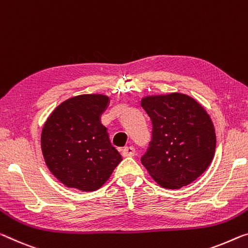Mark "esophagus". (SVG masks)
<instances>
[{
    "mask_svg": "<svg viewBox=\"0 0 248 248\" xmlns=\"http://www.w3.org/2000/svg\"><path fill=\"white\" fill-rule=\"evenodd\" d=\"M135 154V148L133 146H125L123 150H122V155L124 157H132Z\"/></svg>",
    "mask_w": 248,
    "mask_h": 248,
    "instance_id": "obj_1",
    "label": "esophagus"
}]
</instances>
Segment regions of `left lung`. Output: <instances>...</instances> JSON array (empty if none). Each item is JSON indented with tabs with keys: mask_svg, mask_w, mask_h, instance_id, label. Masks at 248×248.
<instances>
[{
	"mask_svg": "<svg viewBox=\"0 0 248 248\" xmlns=\"http://www.w3.org/2000/svg\"><path fill=\"white\" fill-rule=\"evenodd\" d=\"M142 108L151 117L153 137L140 162L159 186H187L208 169L216 148L211 116L193 97L182 93L148 95Z\"/></svg>",
	"mask_w": 248,
	"mask_h": 248,
	"instance_id": "8db88e82",
	"label": "left lung"
}]
</instances>
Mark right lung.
<instances>
[{
    "label": "right lung",
    "mask_w": 248,
    "mask_h": 248,
    "mask_svg": "<svg viewBox=\"0 0 248 248\" xmlns=\"http://www.w3.org/2000/svg\"><path fill=\"white\" fill-rule=\"evenodd\" d=\"M108 104L106 95H78L61 103L43 125L41 148L45 164L68 188L98 189L122 161L100 121Z\"/></svg>",
    "instance_id": "add662e5"
}]
</instances>
